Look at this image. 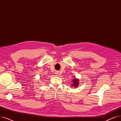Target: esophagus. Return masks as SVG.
Segmentation results:
<instances>
[{
    "instance_id": "obj_1",
    "label": "esophagus",
    "mask_w": 121,
    "mask_h": 121,
    "mask_svg": "<svg viewBox=\"0 0 121 121\" xmlns=\"http://www.w3.org/2000/svg\"><path fill=\"white\" fill-rule=\"evenodd\" d=\"M55 75H58L59 74V72H58V71H56V72H55Z\"/></svg>"
}]
</instances>
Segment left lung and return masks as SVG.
<instances>
[{"label":"left lung","instance_id":"1","mask_svg":"<svg viewBox=\"0 0 121 121\" xmlns=\"http://www.w3.org/2000/svg\"><path fill=\"white\" fill-rule=\"evenodd\" d=\"M79 79L77 78H74L72 80V84H71V87H73V88H77L78 87V86L79 85Z\"/></svg>","mask_w":121,"mask_h":121}]
</instances>
